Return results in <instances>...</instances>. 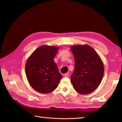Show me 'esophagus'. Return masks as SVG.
<instances>
[{"mask_svg":"<svg viewBox=\"0 0 122 122\" xmlns=\"http://www.w3.org/2000/svg\"><path fill=\"white\" fill-rule=\"evenodd\" d=\"M64 76H65V77H67V78H68V77H69V73H66L64 75Z\"/></svg>","mask_w":122,"mask_h":122,"instance_id":"obj_1","label":"esophagus"}]
</instances>
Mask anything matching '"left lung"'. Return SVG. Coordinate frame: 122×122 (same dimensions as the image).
<instances>
[{
    "instance_id": "1",
    "label": "left lung",
    "mask_w": 122,
    "mask_h": 122,
    "mask_svg": "<svg viewBox=\"0 0 122 122\" xmlns=\"http://www.w3.org/2000/svg\"><path fill=\"white\" fill-rule=\"evenodd\" d=\"M75 70L71 82L75 90L81 95L92 93L99 86L104 75V66L100 57L87 45H73Z\"/></svg>"
}]
</instances>
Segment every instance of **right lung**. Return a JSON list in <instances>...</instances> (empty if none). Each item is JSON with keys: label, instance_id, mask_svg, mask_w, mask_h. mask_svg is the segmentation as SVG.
I'll use <instances>...</instances> for the list:
<instances>
[{"label": "right lung", "instance_id": "1", "mask_svg": "<svg viewBox=\"0 0 122 122\" xmlns=\"http://www.w3.org/2000/svg\"><path fill=\"white\" fill-rule=\"evenodd\" d=\"M60 48L42 45L36 49L25 65L28 81L39 93L48 94L56 89L62 78L53 59Z\"/></svg>", "mask_w": 122, "mask_h": 122}]
</instances>
